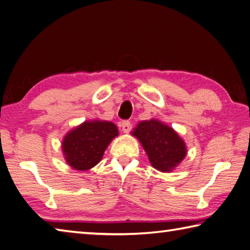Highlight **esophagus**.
<instances>
[{
    "label": "esophagus",
    "instance_id": "esophagus-1",
    "mask_svg": "<svg viewBox=\"0 0 250 250\" xmlns=\"http://www.w3.org/2000/svg\"><path fill=\"white\" fill-rule=\"evenodd\" d=\"M121 126H122V130H123L125 134H127V132H129L130 129H131V124H130V122H128V121H123V122H122Z\"/></svg>",
    "mask_w": 250,
    "mask_h": 250
}]
</instances>
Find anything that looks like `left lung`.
I'll list each match as a JSON object with an SVG mask.
<instances>
[{
  "mask_svg": "<svg viewBox=\"0 0 250 250\" xmlns=\"http://www.w3.org/2000/svg\"><path fill=\"white\" fill-rule=\"evenodd\" d=\"M146 152L151 165L163 172H170L187 155L185 141L161 121H142L131 131Z\"/></svg>",
  "mask_w": 250,
  "mask_h": 250,
  "instance_id": "1",
  "label": "left lung"
}]
</instances>
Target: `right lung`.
Segmentation results:
<instances>
[{
  "instance_id": "1",
  "label": "right lung",
  "mask_w": 250,
  "mask_h": 250,
  "mask_svg": "<svg viewBox=\"0 0 250 250\" xmlns=\"http://www.w3.org/2000/svg\"><path fill=\"white\" fill-rule=\"evenodd\" d=\"M118 135V127L112 122L86 121L64 136L61 144L64 159L73 169L88 170L101 161L105 149Z\"/></svg>"
}]
</instances>
